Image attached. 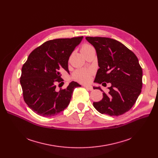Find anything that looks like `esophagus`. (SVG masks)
Masks as SVG:
<instances>
[{
    "label": "esophagus",
    "mask_w": 158,
    "mask_h": 158,
    "mask_svg": "<svg viewBox=\"0 0 158 158\" xmlns=\"http://www.w3.org/2000/svg\"><path fill=\"white\" fill-rule=\"evenodd\" d=\"M85 87L88 89V90H89V91H92L93 90V87L92 86H85Z\"/></svg>",
    "instance_id": "34e87169"
}]
</instances>
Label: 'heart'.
Masks as SVG:
<instances>
[{"instance_id":"heart-1","label":"heart","mask_w":158,"mask_h":158,"mask_svg":"<svg viewBox=\"0 0 158 158\" xmlns=\"http://www.w3.org/2000/svg\"><path fill=\"white\" fill-rule=\"evenodd\" d=\"M93 48L92 46L88 44H85L82 46L81 48V52L86 51L88 49ZM92 72L88 70H78L76 72H75L73 73V78L76 81L82 82V83H87L91 79V76H92Z\"/></svg>"}]
</instances>
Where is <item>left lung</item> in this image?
Instances as JSON below:
<instances>
[{"mask_svg":"<svg viewBox=\"0 0 158 158\" xmlns=\"http://www.w3.org/2000/svg\"><path fill=\"white\" fill-rule=\"evenodd\" d=\"M97 52L98 65L95 82L111 86L101 101L94 102L101 114L119 116L129 111L142 92L143 72L136 56L118 41L105 37H86ZM106 84V83H105ZM102 91L100 86L94 87Z\"/></svg>","mask_w":158,"mask_h":158,"instance_id":"obj_1","label":"left lung"}]
</instances>
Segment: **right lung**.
<instances>
[{
    "label": "right lung",
    "instance_id": "obj_1",
    "mask_svg": "<svg viewBox=\"0 0 158 158\" xmlns=\"http://www.w3.org/2000/svg\"><path fill=\"white\" fill-rule=\"evenodd\" d=\"M83 36L46 41L29 56L22 69L20 85L24 101L36 114L45 117L56 115L70 104L73 89L81 86L72 81L67 88L57 91L64 83L61 70H69V60Z\"/></svg>",
    "mask_w": 158,
    "mask_h": 158
}]
</instances>
